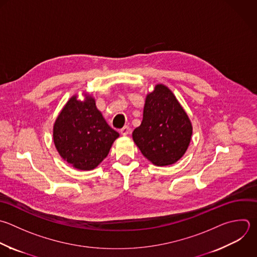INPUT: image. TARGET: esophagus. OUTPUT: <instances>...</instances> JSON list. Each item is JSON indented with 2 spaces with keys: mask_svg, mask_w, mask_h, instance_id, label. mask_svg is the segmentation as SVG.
I'll return each instance as SVG.
<instances>
[{
  "mask_svg": "<svg viewBox=\"0 0 257 257\" xmlns=\"http://www.w3.org/2000/svg\"><path fill=\"white\" fill-rule=\"evenodd\" d=\"M119 133L122 135V136H126L131 133V127L128 125H124L121 130H119Z\"/></svg>",
  "mask_w": 257,
  "mask_h": 257,
  "instance_id": "obj_1",
  "label": "esophagus"
}]
</instances>
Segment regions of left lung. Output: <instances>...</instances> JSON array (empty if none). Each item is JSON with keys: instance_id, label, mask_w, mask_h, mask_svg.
<instances>
[{"instance_id": "1", "label": "left lung", "mask_w": 257, "mask_h": 257, "mask_svg": "<svg viewBox=\"0 0 257 257\" xmlns=\"http://www.w3.org/2000/svg\"><path fill=\"white\" fill-rule=\"evenodd\" d=\"M192 136L190 119L173 92L163 84L147 95L141 125L133 139L142 154L157 166L180 160Z\"/></svg>"}]
</instances>
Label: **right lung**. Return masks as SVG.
<instances>
[{
  "label": "right lung",
  "instance_id": "add662e5",
  "mask_svg": "<svg viewBox=\"0 0 257 257\" xmlns=\"http://www.w3.org/2000/svg\"><path fill=\"white\" fill-rule=\"evenodd\" d=\"M88 96L85 101L73 96L58 115L53 140L60 156L78 170H92L106 158L118 138Z\"/></svg>",
  "mask_w": 257,
  "mask_h": 257
}]
</instances>
